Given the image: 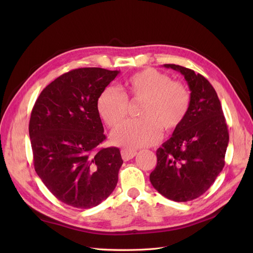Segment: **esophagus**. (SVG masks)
I'll return each instance as SVG.
<instances>
[{"label":"esophagus","instance_id":"obj_1","mask_svg":"<svg viewBox=\"0 0 253 253\" xmlns=\"http://www.w3.org/2000/svg\"><path fill=\"white\" fill-rule=\"evenodd\" d=\"M136 154H137L136 151H131V150H126V149L121 150V156L125 162H127V160L132 159Z\"/></svg>","mask_w":253,"mask_h":253}]
</instances>
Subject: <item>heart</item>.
Returning a JSON list of instances; mask_svg holds the SVG:
<instances>
[{
    "label": "heart",
    "mask_w": 253,
    "mask_h": 253,
    "mask_svg": "<svg viewBox=\"0 0 253 253\" xmlns=\"http://www.w3.org/2000/svg\"><path fill=\"white\" fill-rule=\"evenodd\" d=\"M192 95L180 81H172L166 73L145 68L125 81L124 94L112 86L105 87L97 98V112L111 128L125 120L128 103H141L137 116L112 134L113 143L126 150H136L156 143L162 136L175 133L185 122Z\"/></svg>",
    "instance_id": "heart-1"
}]
</instances>
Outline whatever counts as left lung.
I'll list each match as a JSON object with an SVG mask.
<instances>
[{"label": "left lung", "mask_w": 253, "mask_h": 253, "mask_svg": "<svg viewBox=\"0 0 253 253\" xmlns=\"http://www.w3.org/2000/svg\"><path fill=\"white\" fill-rule=\"evenodd\" d=\"M164 66L185 76L192 101L182 126L156 151L150 180L169 200L189 202L203 195L223 170L228 126L216 91L204 76L180 65Z\"/></svg>", "instance_id": "left-lung-1"}]
</instances>
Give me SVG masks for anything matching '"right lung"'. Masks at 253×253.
I'll use <instances>...</instances> for the list:
<instances>
[{"label":"right lung","instance_id":"right-lung-1","mask_svg":"<svg viewBox=\"0 0 253 253\" xmlns=\"http://www.w3.org/2000/svg\"><path fill=\"white\" fill-rule=\"evenodd\" d=\"M118 71L83 67L53 80L38 97L29 120L37 174L60 202L80 209L113 192L124 160L105 140L97 112L99 94Z\"/></svg>","mask_w":253,"mask_h":253}]
</instances>
